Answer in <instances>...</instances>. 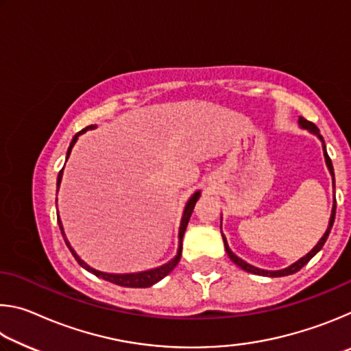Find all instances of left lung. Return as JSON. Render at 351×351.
Masks as SVG:
<instances>
[{
	"mask_svg": "<svg viewBox=\"0 0 351 351\" xmlns=\"http://www.w3.org/2000/svg\"><path fill=\"white\" fill-rule=\"evenodd\" d=\"M299 123H300V125L304 127V128L310 130L311 133H314L316 136H319V139L322 141V144H324L325 161H326V165H328V169H330V173L332 175V187H335V170H332V164H331V159H330V156H328V153H326V150H325V142H324V138H322V136H320V133H319V128H317L316 125H314L313 122L306 121L305 117H300V119H299ZM335 217H336V199H335V204H332V210H331V217H330V226H328V229H326V232L324 234L322 239L319 240V243H317L316 246H314V249H313L311 252H308V254L305 255V257H302L299 261H295L294 265H291V266H288V268H285V269H282V271H265V269H258V268H255V266L246 263V261H243L241 258L237 257V255H235L232 251H230L229 246H228V241H226L224 235H223L226 252H228L229 258L232 260L237 266H240V268H241V269H245L246 272H251V274H257V276H269V277H283V276H291V274H294V272L300 271L302 268H304V266L308 263V261H310V260L314 257V255H316V254L320 251V249H322V246L325 245L326 239H328V235H330V230H331V228H332V223H335Z\"/></svg>",
	"mask_w": 351,
	"mask_h": 351,
	"instance_id": "8db88e82",
	"label": "left lung"
}]
</instances>
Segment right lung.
Here are the masks:
<instances>
[{
    "label": "right lung",
    "instance_id": "obj_1",
    "mask_svg": "<svg viewBox=\"0 0 351 351\" xmlns=\"http://www.w3.org/2000/svg\"><path fill=\"white\" fill-rule=\"evenodd\" d=\"M88 128H94V125H90V127H86V128L80 130V132L74 136L73 141H71V144H69L66 158H69V153H71V150H73V147H74V144H75L77 138H79V136H80L82 133H85ZM62 175H63V169H62L60 171H58L57 186H60ZM198 198H199V192L195 193L193 197L189 199V203H187V206H186V210H184L182 221H181V228H180V251H178V255H176V257H175L173 260L169 261L167 265L161 266V268H156V269H152V271H145V272H138V274H105V272H100V271L93 269V268H90V266H88L86 263H83V261H82L79 257H77L75 252L73 251V247L69 246V243L66 241V239H64V241H66V245H68V247H69V251L73 252V255L75 257V260L79 261V265H80V266H83V268H85L86 271L93 272L94 276H97V277H100V278H104V280H108V282L114 283V285H119V287H127V288H148V287H152V285H154L156 282L161 280V278H164L165 276L169 274V272L173 271L175 266L178 265V261H180V258H181V252H182V237H184V232H186L187 223H189V219H190V215H192L193 207H195V204H197ZM57 219H58V226H60L62 235L64 237L63 228H62V223H60V218H57Z\"/></svg>",
    "mask_w": 351,
    "mask_h": 351
}]
</instances>
